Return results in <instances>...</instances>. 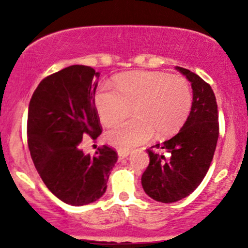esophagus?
Instances as JSON below:
<instances>
[{
  "label": "esophagus",
  "mask_w": 248,
  "mask_h": 248,
  "mask_svg": "<svg viewBox=\"0 0 248 248\" xmlns=\"http://www.w3.org/2000/svg\"><path fill=\"white\" fill-rule=\"evenodd\" d=\"M118 155H119V160H124V157H127V156L129 155V150H119Z\"/></svg>",
  "instance_id": "34e87169"
}]
</instances>
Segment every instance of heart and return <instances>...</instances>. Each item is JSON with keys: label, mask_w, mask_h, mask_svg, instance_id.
<instances>
[{"label": "heart", "mask_w": 248, "mask_h": 248, "mask_svg": "<svg viewBox=\"0 0 248 248\" xmlns=\"http://www.w3.org/2000/svg\"><path fill=\"white\" fill-rule=\"evenodd\" d=\"M115 87L101 85L94 102L106 127L124 120L133 108L135 118L107 134V141L119 149L138 146L154 132L158 138L172 135L183 126L191 109V87L183 77L136 71L116 77Z\"/></svg>", "instance_id": "heart-1"}]
</instances>
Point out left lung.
<instances>
[{"label": "left lung", "mask_w": 248, "mask_h": 248, "mask_svg": "<svg viewBox=\"0 0 248 248\" xmlns=\"http://www.w3.org/2000/svg\"><path fill=\"white\" fill-rule=\"evenodd\" d=\"M176 69L191 82V112L173 138L148 148L150 161L141 178L147 195L162 203L177 202L197 189L211 164L219 136L218 107L211 86L190 70ZM154 149L166 150L170 156Z\"/></svg>", "instance_id": "1"}]
</instances>
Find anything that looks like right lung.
<instances>
[{
    "instance_id": "right-lung-1",
    "label": "right lung",
    "mask_w": 248,
    "mask_h": 248,
    "mask_svg": "<svg viewBox=\"0 0 248 248\" xmlns=\"http://www.w3.org/2000/svg\"><path fill=\"white\" fill-rule=\"evenodd\" d=\"M99 73L72 65L45 77L28 110V144L42 181L70 205H86L106 191L109 171L118 161L114 148L102 146L85 155L80 142L95 141L102 132L94 96Z\"/></svg>"
}]
</instances>
